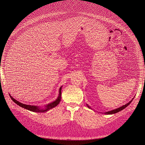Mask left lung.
I'll return each mask as SVG.
<instances>
[{"mask_svg": "<svg viewBox=\"0 0 145 145\" xmlns=\"http://www.w3.org/2000/svg\"><path fill=\"white\" fill-rule=\"evenodd\" d=\"M133 99H132V101H131L129 102V103H127L125 104V105H123L122 106H121V107H120V108H118V109L112 110H111V111H109V112H105V114H106V115H112V114L116 113H118V112H120V111H121V110H123V109H124L125 108H126L127 106H129V104H130V103L132 102ZM86 105L88 106V107L89 108H90V107H89V106H88V105Z\"/></svg>", "mask_w": 145, "mask_h": 145, "instance_id": "8db88e82", "label": "left lung"}]
</instances>
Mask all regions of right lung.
<instances>
[{"label": "right lung", "instance_id": "obj_1", "mask_svg": "<svg viewBox=\"0 0 145 145\" xmlns=\"http://www.w3.org/2000/svg\"><path fill=\"white\" fill-rule=\"evenodd\" d=\"M62 87L61 86L59 89V96L57 97V98L56 99V101H55L54 102H53L48 105H47L46 106H45V107L44 108H40L39 106H34V105H25L24 103H22L20 102H19V101H16V99L10 95V97L11 98V99L16 104H17L18 105H19L20 107L25 108L27 110H29L30 111H32V112H38V113H42V112H47L48 110L56 107V106L60 103V101H61V90H62Z\"/></svg>", "mask_w": 145, "mask_h": 145}]
</instances>
